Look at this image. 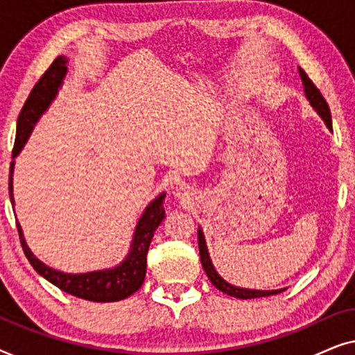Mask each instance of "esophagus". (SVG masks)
I'll return each instance as SVG.
<instances>
[{"mask_svg": "<svg viewBox=\"0 0 355 355\" xmlns=\"http://www.w3.org/2000/svg\"><path fill=\"white\" fill-rule=\"evenodd\" d=\"M176 196L184 202V200H187V198H191V197H189V196H191V192H189L186 187H181V189H179V191L176 192Z\"/></svg>", "mask_w": 355, "mask_h": 355, "instance_id": "obj_1", "label": "esophagus"}]
</instances>
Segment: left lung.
Segmentation results:
<instances>
[{"label": "left lung", "instance_id": "left-lung-1", "mask_svg": "<svg viewBox=\"0 0 355 355\" xmlns=\"http://www.w3.org/2000/svg\"><path fill=\"white\" fill-rule=\"evenodd\" d=\"M299 74H300V79H302V84H304L305 96H307L310 105H312L315 111H317V113L322 116V119L324 121V124H327V128L329 130H333L331 113H329V106L327 103V100L323 98V95L320 94L317 85H315L313 82L310 80V77L305 74V71L300 69V67H299ZM197 232H198V250H200V261H202L203 270H205V273L208 276V279L211 281V284L215 286L216 289H220L221 293H225L227 295H232V297H237V299L266 297V295H275V294L283 293L284 289H275V291L245 289V288H237V286H232V284L227 283V281H225L220 275H218V271L215 270V266H213V263H211L210 255H208L207 244H205V237H203L202 230H198Z\"/></svg>", "mask_w": 355, "mask_h": 355}]
</instances>
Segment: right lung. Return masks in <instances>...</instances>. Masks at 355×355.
Wrapping results in <instances>:
<instances>
[{
	"label": "right lung",
	"mask_w": 355,
	"mask_h": 355,
	"mask_svg": "<svg viewBox=\"0 0 355 355\" xmlns=\"http://www.w3.org/2000/svg\"><path fill=\"white\" fill-rule=\"evenodd\" d=\"M67 58L58 56L51 66L48 67L38 82L33 87L31 95L24 103L21 114L17 118V129H16V142L12 148V158H16L19 152L24 148L27 139L31 137V132L40 116L48 110V106L62 85L67 72ZM12 171L14 162H11V174H9V198L14 205L12 196ZM164 193L150 202V205L145 208V211L140 216V220L135 226V232L130 242V250L125 255V259L121 261L118 266L108 270L89 271V273H62V271L53 270L50 266L43 263L32 254L28 249L26 239H24L22 227L17 223L19 237H21V245L27 260L35 268L38 275L55 284L64 293L76 295V297L92 300V302H116V300H123L129 295H132L140 286L144 284L145 273H147V254L150 242L157 231V227L162 225L164 220V208H163Z\"/></svg>",
	"instance_id": "add662e5"
}]
</instances>
